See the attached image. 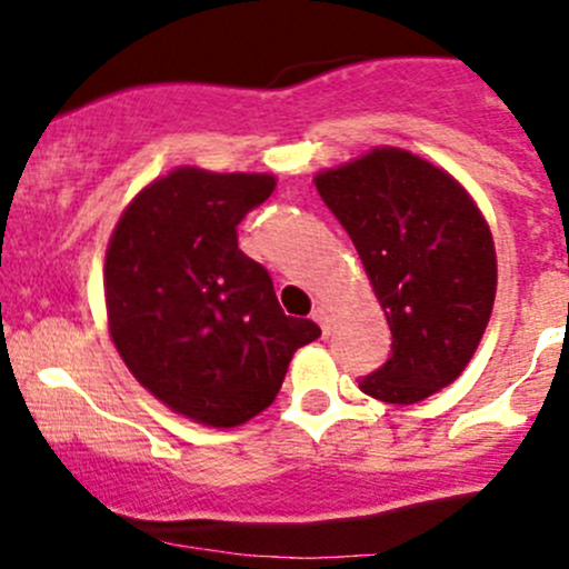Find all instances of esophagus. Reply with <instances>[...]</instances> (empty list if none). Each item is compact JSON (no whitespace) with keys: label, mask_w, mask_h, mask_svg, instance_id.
<instances>
[{"label":"esophagus","mask_w":569,"mask_h":569,"mask_svg":"<svg viewBox=\"0 0 569 569\" xmlns=\"http://www.w3.org/2000/svg\"><path fill=\"white\" fill-rule=\"evenodd\" d=\"M313 321H317V325L321 327V332H325V336H330V308L327 306H317L313 308Z\"/></svg>","instance_id":"esophagus-1"}]
</instances>
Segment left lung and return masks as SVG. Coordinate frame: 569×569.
Listing matches in <instances>:
<instances>
[{"mask_svg":"<svg viewBox=\"0 0 569 569\" xmlns=\"http://www.w3.org/2000/svg\"><path fill=\"white\" fill-rule=\"evenodd\" d=\"M313 181L352 239L393 336L391 358L360 391L416 405L451 386L485 336L498 283L492 233L473 198L401 148H375Z\"/></svg>","mask_w":569,"mask_h":569,"instance_id":"obj_1","label":"left lung"}]
</instances>
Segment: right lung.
Returning a JSON list of instances; mask_svg holds the SVG:
<instances>
[{
    "mask_svg": "<svg viewBox=\"0 0 569 569\" xmlns=\"http://www.w3.org/2000/svg\"><path fill=\"white\" fill-rule=\"evenodd\" d=\"M267 173L178 168L120 214L107 248V319L142 388L206 427L267 410L291 355L317 341L311 319L286 317L272 278L244 256L237 226L272 194Z\"/></svg>",
    "mask_w": 569,
    "mask_h": 569,
    "instance_id": "obj_1",
    "label": "right lung"
}]
</instances>
